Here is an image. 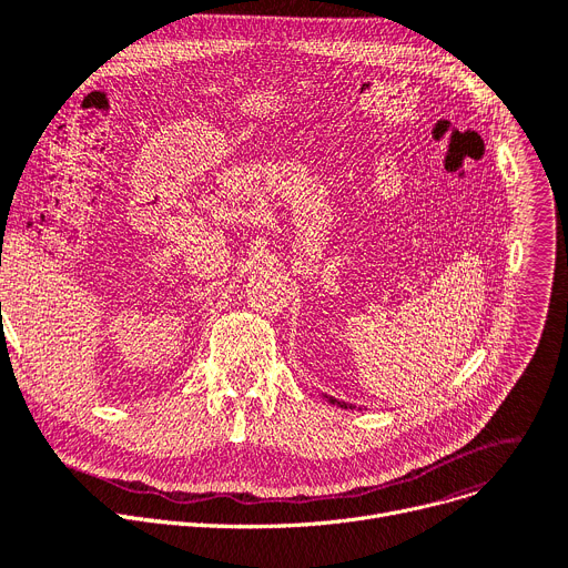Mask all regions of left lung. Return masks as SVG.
<instances>
[{"label": "left lung", "mask_w": 568, "mask_h": 568, "mask_svg": "<svg viewBox=\"0 0 568 568\" xmlns=\"http://www.w3.org/2000/svg\"><path fill=\"white\" fill-rule=\"evenodd\" d=\"M324 398H326V400H329L332 405H338V407H345V409H347V407H349V409H354L352 405H347V403H341V400H336L334 396H326V394H324Z\"/></svg>", "instance_id": "obj_1"}]
</instances>
